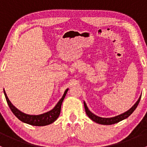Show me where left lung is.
Here are the masks:
<instances>
[{"label": "left lung", "mask_w": 147, "mask_h": 147, "mask_svg": "<svg viewBox=\"0 0 147 147\" xmlns=\"http://www.w3.org/2000/svg\"><path fill=\"white\" fill-rule=\"evenodd\" d=\"M140 100H141V96L139 97V100H137V102L134 104V106H132V107L130 108L128 111L124 112V113L121 114V115H118V116L114 117H111V118L100 117H98L97 116V115H94L92 112H91L90 110H89L85 102H84V109H85L86 114L87 115V116L92 120V121H94V122L98 123V124H104V125H111V124H116V123L119 122V121H121V120L126 119V118H127L128 117H129L130 115L133 113V112L135 110L136 108L137 107Z\"/></svg>", "instance_id": "8db88e82"}]
</instances>
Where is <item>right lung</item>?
Here are the masks:
<instances>
[{
	"label": "right lung",
	"instance_id": "obj_1",
	"mask_svg": "<svg viewBox=\"0 0 147 147\" xmlns=\"http://www.w3.org/2000/svg\"><path fill=\"white\" fill-rule=\"evenodd\" d=\"M68 91V89H67L65 91L64 94L60 99V101L57 102V105H55L53 109H51L49 112H45V113L42 114V115H30L25 114L18 109L15 106H13V104L10 102L9 99L7 97V94L5 93V90H3L4 94H5V99H6L7 103H8V106H9L10 110L12 111L15 116L20 119V121L26 123V124H30L32 126H46L48 124H52L54 122L56 119L58 118L59 115L60 114V110H61V105L63 103V100L65 99V95H66L67 92Z\"/></svg>",
	"mask_w": 147,
	"mask_h": 147
}]
</instances>
